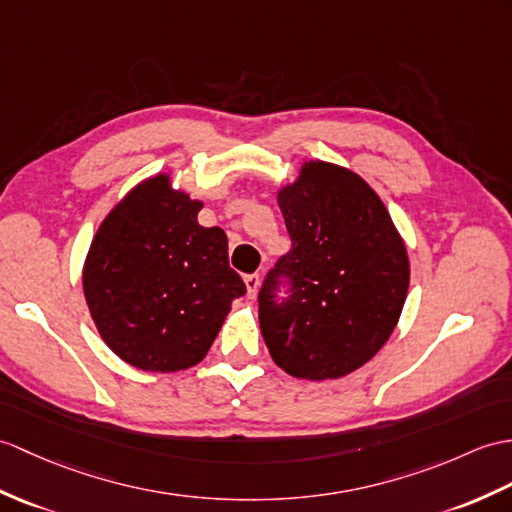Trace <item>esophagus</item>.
Wrapping results in <instances>:
<instances>
[{"mask_svg": "<svg viewBox=\"0 0 512 512\" xmlns=\"http://www.w3.org/2000/svg\"><path fill=\"white\" fill-rule=\"evenodd\" d=\"M244 283H246V290H248V296H253L257 294V290H259V275H246L244 277Z\"/></svg>", "mask_w": 512, "mask_h": 512, "instance_id": "1", "label": "esophagus"}]
</instances>
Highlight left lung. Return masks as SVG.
Wrapping results in <instances>:
<instances>
[{
	"label": "left lung",
	"mask_w": 512,
	"mask_h": 512,
	"mask_svg": "<svg viewBox=\"0 0 512 512\" xmlns=\"http://www.w3.org/2000/svg\"><path fill=\"white\" fill-rule=\"evenodd\" d=\"M277 200L292 248L261 283V336L292 377H344L397 325L410 283L406 246L384 202L340 165L307 161Z\"/></svg>",
	"instance_id": "left-lung-1"
}]
</instances>
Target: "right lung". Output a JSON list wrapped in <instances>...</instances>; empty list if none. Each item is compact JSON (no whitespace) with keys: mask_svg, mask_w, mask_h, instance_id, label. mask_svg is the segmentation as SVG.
<instances>
[{"mask_svg":"<svg viewBox=\"0 0 512 512\" xmlns=\"http://www.w3.org/2000/svg\"><path fill=\"white\" fill-rule=\"evenodd\" d=\"M165 174L137 185L95 233L82 288L111 351L141 371L174 373L205 358L233 299L246 294L220 227Z\"/></svg>","mask_w":512,"mask_h":512,"instance_id":"right-lung-1","label":"right lung"}]
</instances>
